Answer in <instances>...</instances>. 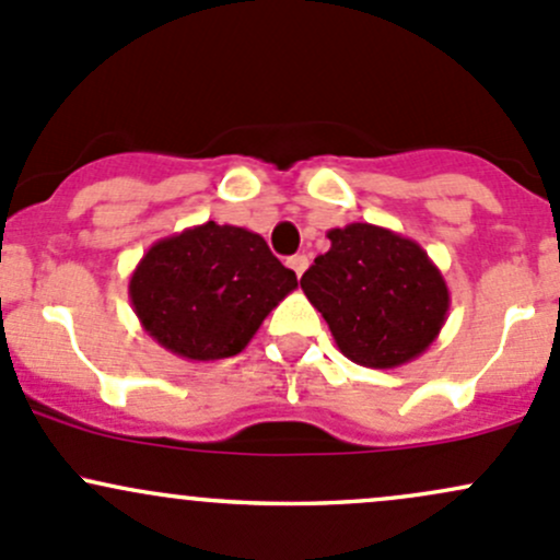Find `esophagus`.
<instances>
[{"mask_svg": "<svg viewBox=\"0 0 560 560\" xmlns=\"http://www.w3.org/2000/svg\"><path fill=\"white\" fill-rule=\"evenodd\" d=\"M287 265H290V268L295 270L298 279H300V276L305 273V268H308V257H305V255H295V257H290V260H287Z\"/></svg>", "mask_w": 560, "mask_h": 560, "instance_id": "34e87169", "label": "esophagus"}]
</instances>
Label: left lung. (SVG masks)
I'll return each instance as SVG.
<instances>
[{"instance_id": "1", "label": "left lung", "mask_w": 560, "mask_h": 560, "mask_svg": "<svg viewBox=\"0 0 560 560\" xmlns=\"http://www.w3.org/2000/svg\"><path fill=\"white\" fill-rule=\"evenodd\" d=\"M327 238L329 249L300 287L325 316L340 354L375 370L421 357L451 308L448 284L421 244L370 222L332 228Z\"/></svg>"}]
</instances>
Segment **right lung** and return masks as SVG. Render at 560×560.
<instances>
[{
	"label": "right lung",
	"instance_id": "1",
	"mask_svg": "<svg viewBox=\"0 0 560 560\" xmlns=\"http://www.w3.org/2000/svg\"><path fill=\"white\" fill-rule=\"evenodd\" d=\"M298 287L262 235L203 222L155 241L131 281L133 314L172 354L214 362L241 354L265 316Z\"/></svg>",
	"mask_w": 560,
	"mask_h": 560
}]
</instances>
